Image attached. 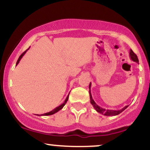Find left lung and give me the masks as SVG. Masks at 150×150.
Returning <instances> with one entry per match:
<instances>
[{
	"label": "left lung",
	"instance_id": "left-lung-1",
	"mask_svg": "<svg viewBox=\"0 0 150 150\" xmlns=\"http://www.w3.org/2000/svg\"><path fill=\"white\" fill-rule=\"evenodd\" d=\"M130 53L129 55H130V59H131L132 61L136 62V63H137L139 64V61H138V58H137V55H136L135 53H134L131 49L130 50V53ZM90 87H91V83L89 84V86L90 102H91V104H92L93 107L94 108V109H95L98 113H101V114L104 115V116H116V115L120 114V113L123 112V111H124L125 108H128V106H125V107H123V108H121V109H120V110H109V109H105V108H103L100 107V106H98V105L96 104L95 101H94V99H92V94H91V92H90Z\"/></svg>",
	"mask_w": 150,
	"mask_h": 150
}]
</instances>
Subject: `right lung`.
I'll return each mask as SVG.
<instances>
[{
  "label": "right lung",
  "mask_w": 150,
  "mask_h": 150,
  "mask_svg": "<svg viewBox=\"0 0 150 150\" xmlns=\"http://www.w3.org/2000/svg\"><path fill=\"white\" fill-rule=\"evenodd\" d=\"M29 49H30V48H29ZM29 49H27L26 50V51H25V52L24 53H22V54H21L20 55V57H19V58H18V61H17V63H16V65L18 64L19 63H20V60H21V58L23 57V56L25 54V53L27 52V50H29ZM70 94V93H69ZM69 94H68V97H66V99H65V100L64 101V102L63 103V104H61L59 106H58V107H56V108H55L53 110H52V111H50V112H48V113H44V114H41L40 116H50V115H53V114H54V113H57L58 111H60V110L61 109H62V108H63V106H65V104H66V102H67V101H68V97H69Z\"/></svg>",
  "instance_id": "obj_1"
}]
</instances>
